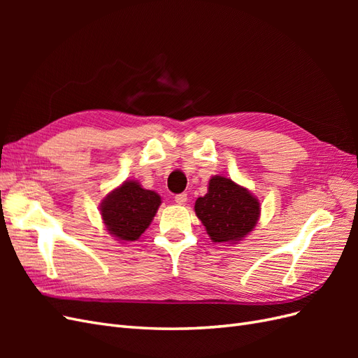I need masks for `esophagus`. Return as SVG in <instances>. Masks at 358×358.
<instances>
[{
    "label": "esophagus",
    "mask_w": 358,
    "mask_h": 358,
    "mask_svg": "<svg viewBox=\"0 0 358 358\" xmlns=\"http://www.w3.org/2000/svg\"><path fill=\"white\" fill-rule=\"evenodd\" d=\"M187 200H188V196H187L185 192L178 194V196L175 197V201H176L178 204H185V203H187Z\"/></svg>",
    "instance_id": "1"
}]
</instances>
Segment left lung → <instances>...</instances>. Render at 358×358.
<instances>
[{"label":"left lung","instance_id":"obj_1","mask_svg":"<svg viewBox=\"0 0 358 358\" xmlns=\"http://www.w3.org/2000/svg\"><path fill=\"white\" fill-rule=\"evenodd\" d=\"M196 213L215 243H236L254 230L259 201L231 179L213 176L204 197L197 199Z\"/></svg>","mask_w":358,"mask_h":358}]
</instances>
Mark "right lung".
I'll return each mask as SVG.
<instances>
[{"instance_id":"add662e5","label":"right lung","mask_w":358,"mask_h":358,"mask_svg":"<svg viewBox=\"0 0 358 358\" xmlns=\"http://www.w3.org/2000/svg\"><path fill=\"white\" fill-rule=\"evenodd\" d=\"M161 204L157 192L142 188L136 180H125L101 203V216L106 229L116 241L131 242L152 222Z\"/></svg>"}]
</instances>
